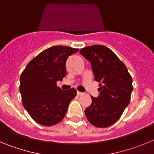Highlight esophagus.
<instances>
[{
	"mask_svg": "<svg viewBox=\"0 0 154 154\" xmlns=\"http://www.w3.org/2000/svg\"><path fill=\"white\" fill-rule=\"evenodd\" d=\"M84 92H79V91H77V95H78V96H83L84 95Z\"/></svg>",
	"mask_w": 154,
	"mask_h": 154,
	"instance_id": "obj_1",
	"label": "esophagus"
}]
</instances>
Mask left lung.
<instances>
[{"label": "left lung", "mask_w": 154, "mask_h": 154, "mask_svg": "<svg viewBox=\"0 0 154 154\" xmlns=\"http://www.w3.org/2000/svg\"><path fill=\"white\" fill-rule=\"evenodd\" d=\"M91 62L100 95L92 98L85 110L87 119L93 126L106 128L115 123L130 102L133 79L126 65L109 48L88 46L79 51Z\"/></svg>", "instance_id": "1"}]
</instances>
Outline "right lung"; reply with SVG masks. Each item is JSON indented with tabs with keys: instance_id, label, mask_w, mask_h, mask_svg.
Instances as JSON below:
<instances>
[{
	"instance_id": "right-lung-1",
	"label": "right lung",
	"mask_w": 154,
	"mask_h": 154,
	"mask_svg": "<svg viewBox=\"0 0 154 154\" xmlns=\"http://www.w3.org/2000/svg\"><path fill=\"white\" fill-rule=\"evenodd\" d=\"M78 51L67 46L48 48L35 57L21 73L19 89L22 104L39 124L54 126L65 117L76 90H62L56 82L66 75L68 58Z\"/></svg>"
}]
</instances>
